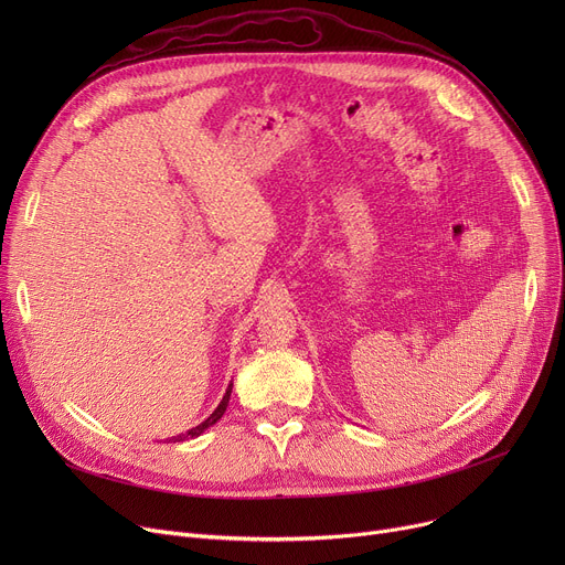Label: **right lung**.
I'll use <instances>...</instances> for the list:
<instances>
[{
  "label": "right lung",
  "instance_id": "right-lung-1",
  "mask_svg": "<svg viewBox=\"0 0 565 565\" xmlns=\"http://www.w3.org/2000/svg\"><path fill=\"white\" fill-rule=\"evenodd\" d=\"M231 387L233 384H228V390H226V394H224V398H222V403L217 405V409L211 414V417H207L203 424H199L196 428H192V430H188L185 435H178V437H173V441H183V439H190V437H199L205 428H211L213 424H217L220 419H222V414L226 412V405H228V398H231Z\"/></svg>",
  "mask_w": 565,
  "mask_h": 565
}]
</instances>
